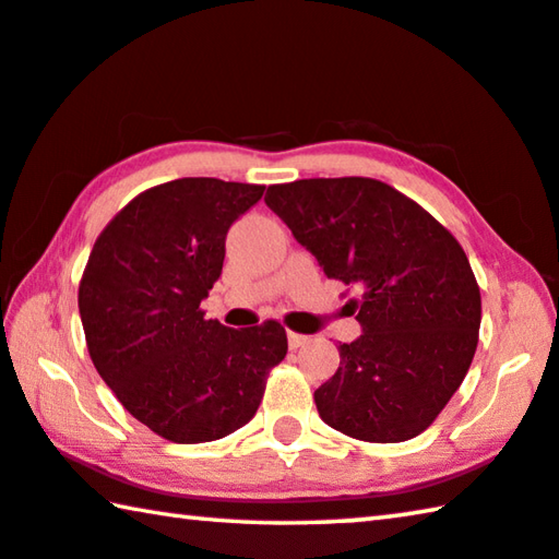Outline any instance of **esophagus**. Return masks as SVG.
<instances>
[{"mask_svg":"<svg viewBox=\"0 0 559 559\" xmlns=\"http://www.w3.org/2000/svg\"><path fill=\"white\" fill-rule=\"evenodd\" d=\"M306 343H310L308 335H300V333H293V330H288V345H290V349H298V347H302Z\"/></svg>","mask_w":559,"mask_h":559,"instance_id":"34e87169","label":"esophagus"}]
</instances>
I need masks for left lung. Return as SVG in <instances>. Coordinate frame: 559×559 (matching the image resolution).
I'll use <instances>...</instances> for the list:
<instances>
[{"label":"left lung","instance_id":"obj_1","mask_svg":"<svg viewBox=\"0 0 559 559\" xmlns=\"http://www.w3.org/2000/svg\"><path fill=\"white\" fill-rule=\"evenodd\" d=\"M266 204L328 278L362 288V335L316 390L328 427L359 441L419 437L449 404L476 355L480 290L453 234L370 177L271 185Z\"/></svg>","mask_w":559,"mask_h":559}]
</instances>
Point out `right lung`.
<instances>
[{
    "mask_svg": "<svg viewBox=\"0 0 559 559\" xmlns=\"http://www.w3.org/2000/svg\"><path fill=\"white\" fill-rule=\"evenodd\" d=\"M263 189L173 179L122 206L93 243L79 286L91 359L118 402L167 441L241 429L288 353L276 320L234 330L200 308L222 276L226 231Z\"/></svg>",
    "mask_w": 559,
    "mask_h": 559,
    "instance_id": "obj_1",
    "label": "right lung"
}]
</instances>
